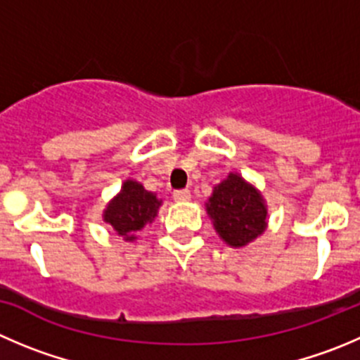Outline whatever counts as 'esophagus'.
Masks as SVG:
<instances>
[{"instance_id": "obj_1", "label": "esophagus", "mask_w": 360, "mask_h": 360, "mask_svg": "<svg viewBox=\"0 0 360 360\" xmlns=\"http://www.w3.org/2000/svg\"><path fill=\"white\" fill-rule=\"evenodd\" d=\"M173 198L176 201H187V200H191V191L189 189H178V191H174Z\"/></svg>"}]
</instances>
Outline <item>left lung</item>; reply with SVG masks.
<instances>
[{
	"label": "left lung",
	"mask_w": 360,
	"mask_h": 360,
	"mask_svg": "<svg viewBox=\"0 0 360 360\" xmlns=\"http://www.w3.org/2000/svg\"><path fill=\"white\" fill-rule=\"evenodd\" d=\"M207 210L219 237L233 248L249 244L265 229L266 208L262 194L237 173H229L215 187Z\"/></svg>",
	"instance_id": "left-lung-1"
}]
</instances>
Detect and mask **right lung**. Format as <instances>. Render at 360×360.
Instances as JSON below:
<instances>
[{"label":"right lung","mask_w":360,"mask_h":360,"mask_svg":"<svg viewBox=\"0 0 360 360\" xmlns=\"http://www.w3.org/2000/svg\"><path fill=\"white\" fill-rule=\"evenodd\" d=\"M160 201L155 194L148 193L145 187L134 180H127L122 193L108 205L104 212V221L115 228L125 240H134V231L141 229L146 222L155 219Z\"/></svg>","instance_id":"right-lung-1"}]
</instances>
